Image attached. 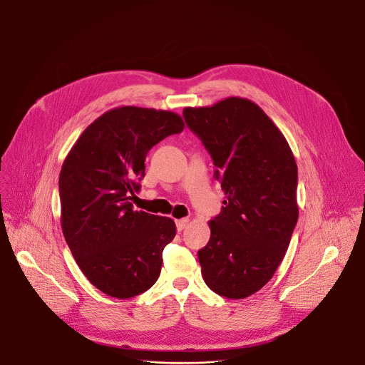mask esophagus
<instances>
[{"label": "esophagus", "mask_w": 365, "mask_h": 365, "mask_svg": "<svg viewBox=\"0 0 365 365\" xmlns=\"http://www.w3.org/2000/svg\"><path fill=\"white\" fill-rule=\"evenodd\" d=\"M187 224H189V220H187V218H183V220L176 221V228H178V231H183V230L187 227Z\"/></svg>", "instance_id": "esophagus-1"}]
</instances>
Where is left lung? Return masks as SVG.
I'll return each mask as SVG.
<instances>
[{
  "label": "left lung",
  "instance_id": "obj_1",
  "mask_svg": "<svg viewBox=\"0 0 365 365\" xmlns=\"http://www.w3.org/2000/svg\"><path fill=\"white\" fill-rule=\"evenodd\" d=\"M217 168L227 199L197 258L212 292L244 299L273 277L297 222V166L282 131L257 103L231 96L183 110Z\"/></svg>",
  "mask_w": 365,
  "mask_h": 365
}]
</instances>
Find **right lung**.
Segmentation results:
<instances>
[{
    "mask_svg": "<svg viewBox=\"0 0 365 365\" xmlns=\"http://www.w3.org/2000/svg\"><path fill=\"white\" fill-rule=\"evenodd\" d=\"M185 123L172 111L118 107L85 128L59 176L65 240L86 279L117 299L148 290L160 276L176 225L133 210L148 150Z\"/></svg>",
    "mask_w": 365,
    "mask_h": 365,
    "instance_id": "obj_1",
    "label": "right lung"
}]
</instances>
